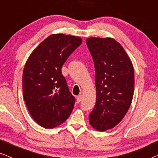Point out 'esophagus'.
<instances>
[{
	"mask_svg": "<svg viewBox=\"0 0 158 158\" xmlns=\"http://www.w3.org/2000/svg\"><path fill=\"white\" fill-rule=\"evenodd\" d=\"M81 99H82L81 95H79V96H77V103H79V102L81 101Z\"/></svg>",
	"mask_w": 158,
	"mask_h": 158,
	"instance_id": "esophagus-1",
	"label": "esophagus"
}]
</instances>
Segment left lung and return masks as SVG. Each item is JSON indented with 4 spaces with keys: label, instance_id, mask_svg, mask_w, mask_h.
Instances as JSON below:
<instances>
[{
    "label": "left lung",
    "instance_id": "obj_1",
    "mask_svg": "<svg viewBox=\"0 0 158 158\" xmlns=\"http://www.w3.org/2000/svg\"><path fill=\"white\" fill-rule=\"evenodd\" d=\"M95 68L97 101L89 115L97 130L117 125L132 103L135 74L132 61L120 44L112 38L92 37L86 40Z\"/></svg>",
    "mask_w": 158,
    "mask_h": 158
}]
</instances>
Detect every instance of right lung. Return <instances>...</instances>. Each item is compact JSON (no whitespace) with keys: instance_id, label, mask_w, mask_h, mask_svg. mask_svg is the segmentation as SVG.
<instances>
[{"instance_id":"right-lung-1","label":"right lung","mask_w":158,"mask_h":158,"mask_svg":"<svg viewBox=\"0 0 158 158\" xmlns=\"http://www.w3.org/2000/svg\"><path fill=\"white\" fill-rule=\"evenodd\" d=\"M82 40L78 36L52 34L31 53L23 72V94L36 123L56 127L70 116L75 98L69 92L61 67Z\"/></svg>"}]
</instances>
